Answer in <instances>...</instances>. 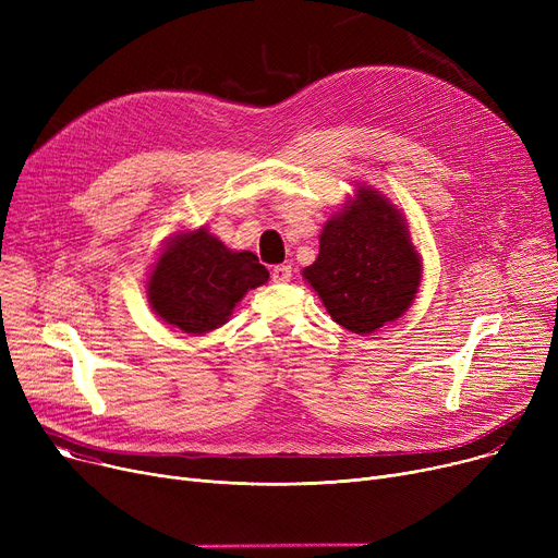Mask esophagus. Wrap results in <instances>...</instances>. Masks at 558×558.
<instances>
[{
	"label": "esophagus",
	"instance_id": "1",
	"mask_svg": "<svg viewBox=\"0 0 558 558\" xmlns=\"http://www.w3.org/2000/svg\"><path fill=\"white\" fill-rule=\"evenodd\" d=\"M271 278H274V282H280V284L289 282L291 280V267H289V264H278V267H274Z\"/></svg>",
	"mask_w": 558,
	"mask_h": 558
}]
</instances>
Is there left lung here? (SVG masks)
<instances>
[{"label":"left lung","instance_id":"left-lung-1","mask_svg":"<svg viewBox=\"0 0 558 558\" xmlns=\"http://www.w3.org/2000/svg\"><path fill=\"white\" fill-rule=\"evenodd\" d=\"M303 278L341 328L371 335L414 303L421 255L396 205L373 187H360L324 226L318 257Z\"/></svg>","mask_w":558,"mask_h":558}]
</instances>
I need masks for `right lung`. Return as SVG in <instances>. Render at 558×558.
Wrapping results in <instances>:
<instances>
[{
    "mask_svg": "<svg viewBox=\"0 0 558 558\" xmlns=\"http://www.w3.org/2000/svg\"><path fill=\"white\" fill-rule=\"evenodd\" d=\"M269 280L255 253L230 251L205 228L179 232L146 282L151 310L187 335L223 326L248 289Z\"/></svg>",
    "mask_w": 558,
    "mask_h": 558,
    "instance_id": "right-lung-1",
    "label": "right lung"
}]
</instances>
